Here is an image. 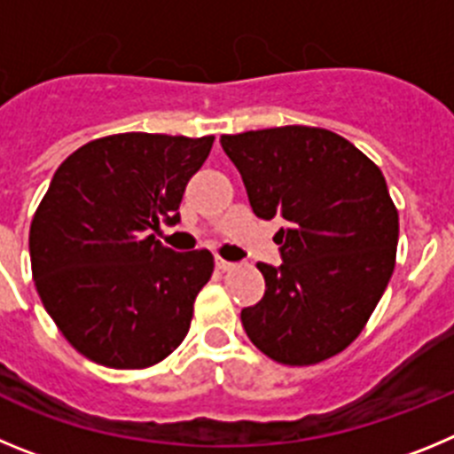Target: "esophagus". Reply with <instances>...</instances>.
Listing matches in <instances>:
<instances>
[{"label":"esophagus","mask_w":454,"mask_h":454,"mask_svg":"<svg viewBox=\"0 0 454 454\" xmlns=\"http://www.w3.org/2000/svg\"><path fill=\"white\" fill-rule=\"evenodd\" d=\"M215 268H218V270H223V272H230V270H234V263H230V262H224V259H215Z\"/></svg>","instance_id":"obj_1"}]
</instances>
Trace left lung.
I'll use <instances>...</instances> for the list:
<instances>
[{"label": "left lung", "mask_w": 454, "mask_h": 454, "mask_svg": "<svg viewBox=\"0 0 454 454\" xmlns=\"http://www.w3.org/2000/svg\"><path fill=\"white\" fill-rule=\"evenodd\" d=\"M252 211L282 220L284 263H256L262 302L240 311L246 334L272 362L314 366L362 334L395 268L398 208L382 170L350 140L288 124L223 136Z\"/></svg>", "instance_id": "obj_1"}]
</instances>
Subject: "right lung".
I'll use <instances>...</instances> for the list:
<instances>
[{"label":"right lung","mask_w":454,"mask_h":454,"mask_svg":"<svg viewBox=\"0 0 454 454\" xmlns=\"http://www.w3.org/2000/svg\"><path fill=\"white\" fill-rule=\"evenodd\" d=\"M211 145L214 136L114 134L54 172L31 220V272L47 314L90 362L150 368L188 334L214 254L172 252L154 231L179 223L188 179Z\"/></svg>","instance_id":"right-lung-1"}]
</instances>
